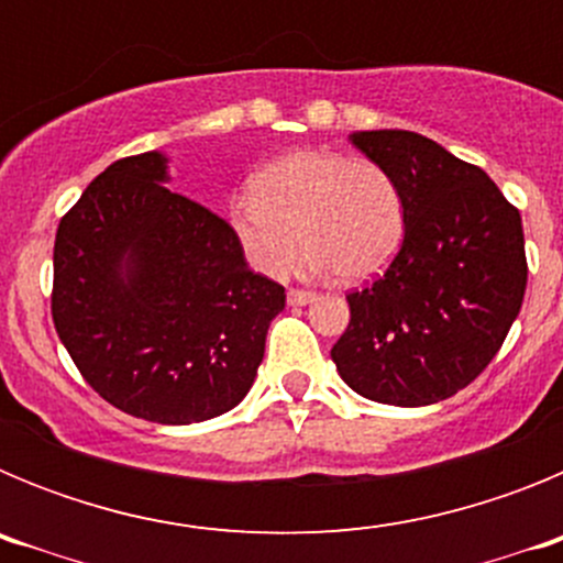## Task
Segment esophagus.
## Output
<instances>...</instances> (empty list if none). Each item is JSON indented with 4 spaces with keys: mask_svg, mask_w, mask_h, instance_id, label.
Masks as SVG:
<instances>
[{
    "mask_svg": "<svg viewBox=\"0 0 563 563\" xmlns=\"http://www.w3.org/2000/svg\"><path fill=\"white\" fill-rule=\"evenodd\" d=\"M287 301H290L292 307L310 305V301H316V292H310V290H298V287H292V290H287Z\"/></svg>",
    "mask_w": 563,
    "mask_h": 563,
    "instance_id": "34e87169",
    "label": "esophagus"
}]
</instances>
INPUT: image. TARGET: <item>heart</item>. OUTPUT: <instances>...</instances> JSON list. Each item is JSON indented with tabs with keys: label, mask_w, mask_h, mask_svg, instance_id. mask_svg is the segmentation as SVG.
<instances>
[{
	"label": "heart",
	"mask_w": 563,
	"mask_h": 563,
	"mask_svg": "<svg viewBox=\"0 0 563 563\" xmlns=\"http://www.w3.org/2000/svg\"><path fill=\"white\" fill-rule=\"evenodd\" d=\"M228 225L253 271L290 273L305 242L312 273L372 278L406 236V200L380 163L335 148H298L253 177V194L228 208Z\"/></svg>",
	"instance_id": "obj_1"
}]
</instances>
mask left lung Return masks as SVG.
I'll return each instance as SVG.
<instances>
[{
  "label": "left lung",
  "mask_w": 563,
  "mask_h": 563,
  "mask_svg": "<svg viewBox=\"0 0 563 563\" xmlns=\"http://www.w3.org/2000/svg\"><path fill=\"white\" fill-rule=\"evenodd\" d=\"M406 200V236L372 285L346 296L332 346L343 383L389 406H431L494 361L525 301L519 208L479 166L406 129L355 132Z\"/></svg>",
  "instance_id": "8db88e82"
}]
</instances>
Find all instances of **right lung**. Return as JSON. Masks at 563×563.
<instances>
[{"mask_svg": "<svg viewBox=\"0 0 563 563\" xmlns=\"http://www.w3.org/2000/svg\"><path fill=\"white\" fill-rule=\"evenodd\" d=\"M166 154L114 161L58 222L53 324L114 409L163 426L251 391L285 287L247 267L231 225L166 188Z\"/></svg>", "mask_w": 563, "mask_h": 563, "instance_id": "obj_1", "label": "right lung"}]
</instances>
